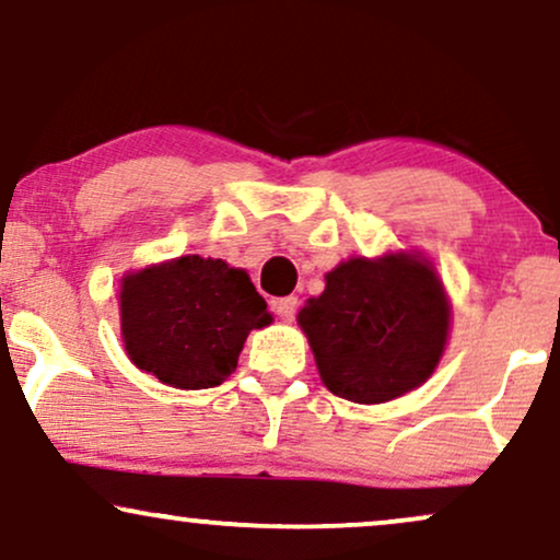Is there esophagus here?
<instances>
[{"mask_svg":"<svg viewBox=\"0 0 560 560\" xmlns=\"http://www.w3.org/2000/svg\"><path fill=\"white\" fill-rule=\"evenodd\" d=\"M296 307H300V300H296V296H284V300L276 302V315H279L284 323H292L296 315Z\"/></svg>","mask_w":560,"mask_h":560,"instance_id":"esophagus-1","label":"esophagus"}]
</instances>
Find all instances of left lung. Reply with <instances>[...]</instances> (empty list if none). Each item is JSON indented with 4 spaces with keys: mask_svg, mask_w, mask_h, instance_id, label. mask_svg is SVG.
<instances>
[{
    "mask_svg": "<svg viewBox=\"0 0 560 560\" xmlns=\"http://www.w3.org/2000/svg\"><path fill=\"white\" fill-rule=\"evenodd\" d=\"M325 387L351 402H387L423 385L447 346L450 302L419 253L351 258L296 315Z\"/></svg>",
    "mask_w": 560,
    "mask_h": 560,
    "instance_id": "1",
    "label": "left lung"
}]
</instances>
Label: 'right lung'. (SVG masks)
<instances>
[{"instance_id":"1","label":"right lung","mask_w":560,"mask_h":560,"mask_svg":"<svg viewBox=\"0 0 560 560\" xmlns=\"http://www.w3.org/2000/svg\"><path fill=\"white\" fill-rule=\"evenodd\" d=\"M121 336L139 370L180 390H207L235 372L247 332L271 323L243 268L180 256L126 273Z\"/></svg>"}]
</instances>
